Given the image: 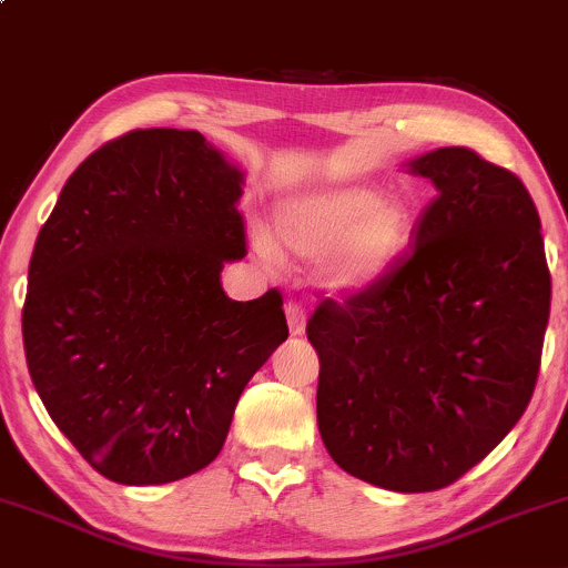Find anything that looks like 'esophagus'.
<instances>
[{
	"label": "esophagus",
	"mask_w": 568,
	"mask_h": 568,
	"mask_svg": "<svg viewBox=\"0 0 568 568\" xmlns=\"http://www.w3.org/2000/svg\"><path fill=\"white\" fill-rule=\"evenodd\" d=\"M285 317H288L291 336H302L306 331V315H304L302 304H296V302L285 304Z\"/></svg>",
	"instance_id": "34e87169"
}]
</instances>
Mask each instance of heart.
I'll return each mask as SVG.
<instances>
[{"label": "heart", "mask_w": 568, "mask_h": 568, "mask_svg": "<svg viewBox=\"0 0 568 568\" xmlns=\"http://www.w3.org/2000/svg\"><path fill=\"white\" fill-rule=\"evenodd\" d=\"M277 243L298 258H321L317 283L331 293H366L400 264L414 237V213L400 197H379L355 181L296 189L275 202ZM256 251L277 262L275 237L258 226Z\"/></svg>", "instance_id": "obj_1"}]
</instances>
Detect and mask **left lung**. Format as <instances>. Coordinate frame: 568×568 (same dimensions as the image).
Instances as JSON below:
<instances>
[{
    "label": "left lung",
    "mask_w": 568,
    "mask_h": 568,
    "mask_svg": "<svg viewBox=\"0 0 568 568\" xmlns=\"http://www.w3.org/2000/svg\"><path fill=\"white\" fill-rule=\"evenodd\" d=\"M438 197L374 291L325 298L317 427L344 473L400 494L452 486L515 427L539 374L550 272L520 179L465 146L406 162Z\"/></svg>",
    "instance_id": "left-lung-1"
}]
</instances>
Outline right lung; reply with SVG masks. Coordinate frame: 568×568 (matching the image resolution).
Returning <instances> with one entry per match:
<instances>
[{"mask_svg": "<svg viewBox=\"0 0 568 568\" xmlns=\"http://www.w3.org/2000/svg\"><path fill=\"white\" fill-rule=\"evenodd\" d=\"M245 173L197 130H133L71 173L39 232L23 349L50 419L103 478L216 459L251 376L288 338L272 288L232 302Z\"/></svg>", "mask_w": 568, "mask_h": 568, "instance_id": "1", "label": "right lung"}]
</instances>
